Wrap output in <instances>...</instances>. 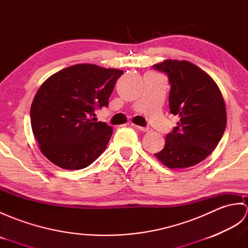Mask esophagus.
<instances>
[{
    "label": "esophagus",
    "mask_w": 248,
    "mask_h": 248,
    "mask_svg": "<svg viewBox=\"0 0 248 248\" xmlns=\"http://www.w3.org/2000/svg\"><path fill=\"white\" fill-rule=\"evenodd\" d=\"M134 127L138 128L140 131H143V132H149V131H150L149 127H139V125H134Z\"/></svg>",
    "instance_id": "34e87169"
}]
</instances>
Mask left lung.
<instances>
[{"label": "left lung", "instance_id": "8db88e82", "mask_svg": "<svg viewBox=\"0 0 248 248\" xmlns=\"http://www.w3.org/2000/svg\"><path fill=\"white\" fill-rule=\"evenodd\" d=\"M152 68L167 76L170 113L180 118L155 155L170 168L196 165L212 154L226 129L222 93L211 77L189 62L166 60Z\"/></svg>", "mask_w": 248, "mask_h": 248}]
</instances>
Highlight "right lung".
Instances as JSON below:
<instances>
[{"label": "right lung", "instance_id": "1", "mask_svg": "<svg viewBox=\"0 0 248 248\" xmlns=\"http://www.w3.org/2000/svg\"><path fill=\"white\" fill-rule=\"evenodd\" d=\"M123 70L93 64L67 67L51 76L31 107V124L43 155L64 170H82L103 154L113 128L94 118L108 107Z\"/></svg>", "mask_w": 248, "mask_h": 248}]
</instances>
